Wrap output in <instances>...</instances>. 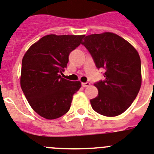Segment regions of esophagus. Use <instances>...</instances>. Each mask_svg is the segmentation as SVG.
Listing matches in <instances>:
<instances>
[{
	"label": "esophagus",
	"mask_w": 154,
	"mask_h": 154,
	"mask_svg": "<svg viewBox=\"0 0 154 154\" xmlns=\"http://www.w3.org/2000/svg\"><path fill=\"white\" fill-rule=\"evenodd\" d=\"M89 85H90V83L89 82H85V83H82V86L83 87H88Z\"/></svg>",
	"instance_id": "34e87169"
}]
</instances>
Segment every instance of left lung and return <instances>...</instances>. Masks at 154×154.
<instances>
[{
    "instance_id": "left-lung-1",
    "label": "left lung",
    "mask_w": 154,
    "mask_h": 154,
    "mask_svg": "<svg viewBox=\"0 0 154 154\" xmlns=\"http://www.w3.org/2000/svg\"><path fill=\"white\" fill-rule=\"evenodd\" d=\"M82 45L98 69H106L105 81L94 84L98 95L91 99L92 109L106 117H116L128 109L142 84L140 57L128 41L110 32L86 36Z\"/></svg>"
}]
</instances>
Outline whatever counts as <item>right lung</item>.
<instances>
[{
    "instance_id": "add662e5",
    "label": "right lung",
    "mask_w": 154,
    "mask_h": 154,
    "mask_svg": "<svg viewBox=\"0 0 154 154\" xmlns=\"http://www.w3.org/2000/svg\"><path fill=\"white\" fill-rule=\"evenodd\" d=\"M85 35L44 36L32 45L22 61L20 85L27 101L41 117L59 118L69 111L80 81L61 77L71 51L82 43Z\"/></svg>"
}]
</instances>
